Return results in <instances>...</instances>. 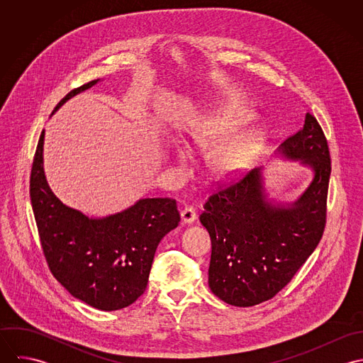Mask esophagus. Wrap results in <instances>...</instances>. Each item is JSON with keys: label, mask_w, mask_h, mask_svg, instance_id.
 <instances>
[{"label": "esophagus", "mask_w": 363, "mask_h": 363, "mask_svg": "<svg viewBox=\"0 0 363 363\" xmlns=\"http://www.w3.org/2000/svg\"><path fill=\"white\" fill-rule=\"evenodd\" d=\"M180 216H182V222H183V223L190 225V223H193V222L196 220L197 213H196V211H194L193 208L186 207L180 212Z\"/></svg>", "instance_id": "1"}]
</instances>
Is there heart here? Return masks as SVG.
<instances>
[{
	"label": "heart",
	"instance_id": "heart-1",
	"mask_svg": "<svg viewBox=\"0 0 363 363\" xmlns=\"http://www.w3.org/2000/svg\"><path fill=\"white\" fill-rule=\"evenodd\" d=\"M253 120V113L238 104L215 108L189 131L193 145L212 148L242 131ZM265 141L261 130H247L219 148L209 159V172L216 180L230 179L247 169L259 155ZM182 159V156H180Z\"/></svg>",
	"mask_w": 363,
	"mask_h": 363
}]
</instances>
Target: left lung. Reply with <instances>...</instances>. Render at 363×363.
I'll list each match as a JSON object with an SVG mask.
<instances>
[{
    "label": "left lung",
    "instance_id": "left-lung-1",
    "mask_svg": "<svg viewBox=\"0 0 363 363\" xmlns=\"http://www.w3.org/2000/svg\"><path fill=\"white\" fill-rule=\"evenodd\" d=\"M275 157L299 162L313 173L295 201H277L264 167L211 196L200 222L212 242L208 285L228 305L249 308L275 296L317 247L325 223L331 160L317 120L284 141Z\"/></svg>",
    "mask_w": 363,
    "mask_h": 363
}]
</instances>
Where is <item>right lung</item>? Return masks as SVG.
I'll use <instances>...</instances> for the list:
<instances>
[{
  "instance_id": "1",
  "label": "right lung",
  "mask_w": 363,
  "mask_h": 363,
  "mask_svg": "<svg viewBox=\"0 0 363 363\" xmlns=\"http://www.w3.org/2000/svg\"><path fill=\"white\" fill-rule=\"evenodd\" d=\"M101 79L71 91V98ZM42 133L30 173V201L42 247L55 279L77 299L99 311H120L145 291L159 242L180 222L176 201L141 199L102 218L65 206L52 193L43 166Z\"/></svg>"
}]
</instances>
